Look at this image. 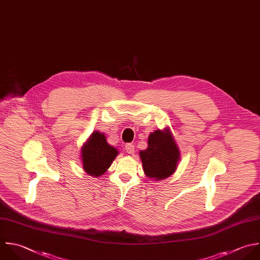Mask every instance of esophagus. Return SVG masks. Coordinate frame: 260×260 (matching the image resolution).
Listing matches in <instances>:
<instances>
[{"mask_svg":"<svg viewBox=\"0 0 260 260\" xmlns=\"http://www.w3.org/2000/svg\"><path fill=\"white\" fill-rule=\"evenodd\" d=\"M125 150H126V152L127 153H129V154H132V153H134V145L132 144V143H127L126 145H125Z\"/></svg>","mask_w":260,"mask_h":260,"instance_id":"34e87169","label":"esophagus"}]
</instances>
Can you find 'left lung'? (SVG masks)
<instances>
[{
  "label": "left lung",
  "mask_w": 260,
  "mask_h": 260,
  "mask_svg": "<svg viewBox=\"0 0 260 260\" xmlns=\"http://www.w3.org/2000/svg\"><path fill=\"white\" fill-rule=\"evenodd\" d=\"M148 147L140 151L144 174L155 180L171 176L180 158L179 149L169 130H156L148 137Z\"/></svg>",
  "instance_id": "obj_1"
}]
</instances>
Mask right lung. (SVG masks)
Returning a JSON list of instances; mask_svg holds the SVG:
<instances>
[{
    "label": "right lung",
    "instance_id": "add662e5",
    "mask_svg": "<svg viewBox=\"0 0 260 260\" xmlns=\"http://www.w3.org/2000/svg\"><path fill=\"white\" fill-rule=\"evenodd\" d=\"M117 154V149L108 144L106 136L94 131L81 149L83 169L89 176L99 177L110 168Z\"/></svg>",
    "mask_w": 260,
    "mask_h": 260
}]
</instances>
